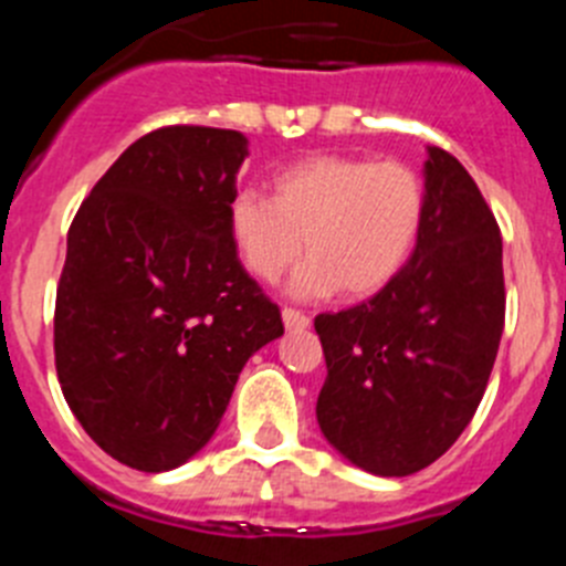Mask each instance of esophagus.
<instances>
[{"label": "esophagus", "instance_id": "1", "mask_svg": "<svg viewBox=\"0 0 566 566\" xmlns=\"http://www.w3.org/2000/svg\"><path fill=\"white\" fill-rule=\"evenodd\" d=\"M283 326H286L289 332H306V328L312 326V319L303 312H297V308H283Z\"/></svg>", "mask_w": 566, "mask_h": 566}]
</instances>
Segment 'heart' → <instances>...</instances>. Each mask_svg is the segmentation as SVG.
Instances as JSON below:
<instances>
[{"label": "heart", "instance_id": "b5f03b06", "mask_svg": "<svg viewBox=\"0 0 566 566\" xmlns=\"http://www.w3.org/2000/svg\"><path fill=\"white\" fill-rule=\"evenodd\" d=\"M422 221L417 169L354 155H308L274 175L269 201L238 192L227 209L234 249L254 277L274 283L306 249L289 286L300 300L382 292L411 260Z\"/></svg>", "mask_w": 566, "mask_h": 566}]
</instances>
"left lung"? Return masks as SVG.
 I'll use <instances>...</instances> for the list:
<instances>
[{"instance_id": "8db88e82", "label": "left lung", "mask_w": 566, "mask_h": 566, "mask_svg": "<svg viewBox=\"0 0 566 566\" xmlns=\"http://www.w3.org/2000/svg\"><path fill=\"white\" fill-rule=\"evenodd\" d=\"M424 221L402 272L359 306L319 314L328 377L317 422L374 476H411L468 428L504 328L502 234L468 169L428 147Z\"/></svg>"}]
</instances>
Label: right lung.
<instances>
[{
	"mask_svg": "<svg viewBox=\"0 0 566 566\" xmlns=\"http://www.w3.org/2000/svg\"><path fill=\"white\" fill-rule=\"evenodd\" d=\"M243 133L164 127L129 144L67 232L56 374L87 437L144 473L221 424L247 359L283 334L227 227Z\"/></svg>",
	"mask_w": 566,
	"mask_h": 566,
	"instance_id": "obj_1",
	"label": "right lung"
}]
</instances>
